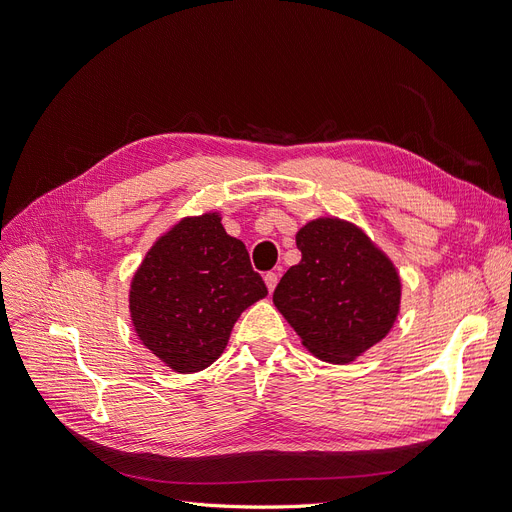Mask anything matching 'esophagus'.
<instances>
[{
	"instance_id": "esophagus-1",
	"label": "esophagus",
	"mask_w": 512,
	"mask_h": 512,
	"mask_svg": "<svg viewBox=\"0 0 512 512\" xmlns=\"http://www.w3.org/2000/svg\"><path fill=\"white\" fill-rule=\"evenodd\" d=\"M264 283H266V287H269V291H273V289L277 287V283H279V275L273 273V271H269V273L264 275Z\"/></svg>"
}]
</instances>
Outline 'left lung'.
<instances>
[{"label": "left lung", "mask_w": 512, "mask_h": 512, "mask_svg": "<svg viewBox=\"0 0 512 512\" xmlns=\"http://www.w3.org/2000/svg\"><path fill=\"white\" fill-rule=\"evenodd\" d=\"M302 260L281 277L273 302L323 360L350 362L392 329L398 273L358 227L316 218L296 235Z\"/></svg>", "instance_id": "left-lung-1"}]
</instances>
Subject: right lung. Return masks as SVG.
Instances as JSON below:
<instances>
[{"instance_id": "right-lung-1", "label": "right lung", "mask_w": 512, "mask_h": 512, "mask_svg": "<svg viewBox=\"0 0 512 512\" xmlns=\"http://www.w3.org/2000/svg\"><path fill=\"white\" fill-rule=\"evenodd\" d=\"M269 294L243 241L218 214L185 218L145 256L131 285L141 342L177 373L206 369L223 354L239 314Z\"/></svg>"}]
</instances>
